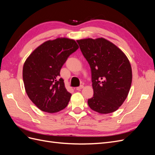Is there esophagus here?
Here are the masks:
<instances>
[{
    "label": "esophagus",
    "mask_w": 155,
    "mask_h": 155,
    "mask_svg": "<svg viewBox=\"0 0 155 155\" xmlns=\"http://www.w3.org/2000/svg\"><path fill=\"white\" fill-rule=\"evenodd\" d=\"M83 87H84L83 85H81V86H79V87H77V88H76V90H77V91H80L81 89H82Z\"/></svg>",
    "instance_id": "obj_1"
}]
</instances>
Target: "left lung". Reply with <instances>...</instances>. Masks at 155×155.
<instances>
[{"instance_id": "left-lung-1", "label": "left lung", "mask_w": 155, "mask_h": 155, "mask_svg": "<svg viewBox=\"0 0 155 155\" xmlns=\"http://www.w3.org/2000/svg\"><path fill=\"white\" fill-rule=\"evenodd\" d=\"M91 68L93 97L91 109L100 114L116 111L128 96L132 68L128 58L118 47L104 38L77 40Z\"/></svg>"}]
</instances>
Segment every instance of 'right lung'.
<instances>
[{
	"mask_svg": "<svg viewBox=\"0 0 155 155\" xmlns=\"http://www.w3.org/2000/svg\"><path fill=\"white\" fill-rule=\"evenodd\" d=\"M78 48L73 39L49 40L33 51L25 61L22 69L25 90L42 111L55 113L67 106L72 95L65 88L63 79L59 78L60 70Z\"/></svg>",
	"mask_w": 155,
	"mask_h": 155,
	"instance_id": "1",
	"label": "right lung"
}]
</instances>
